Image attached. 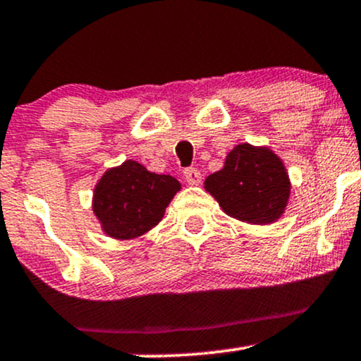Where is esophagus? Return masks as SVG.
I'll return each instance as SVG.
<instances>
[{
  "instance_id": "esophagus-1",
  "label": "esophagus",
  "mask_w": 361,
  "mask_h": 361,
  "mask_svg": "<svg viewBox=\"0 0 361 361\" xmlns=\"http://www.w3.org/2000/svg\"><path fill=\"white\" fill-rule=\"evenodd\" d=\"M184 179L188 184L191 185H197L201 182V172L195 166H189V169L184 170Z\"/></svg>"
}]
</instances>
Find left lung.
Returning <instances> with one entry per match:
<instances>
[{
  "label": "left lung",
  "instance_id": "obj_1",
  "mask_svg": "<svg viewBox=\"0 0 361 361\" xmlns=\"http://www.w3.org/2000/svg\"><path fill=\"white\" fill-rule=\"evenodd\" d=\"M204 189L228 216L265 226L284 213L290 182L284 164L272 149L244 142L227 154L222 170L207 177Z\"/></svg>",
  "mask_w": 361,
  "mask_h": 361
}]
</instances>
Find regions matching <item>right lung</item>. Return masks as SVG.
I'll return each mask as SVG.
<instances>
[{
    "label": "right lung",
    "mask_w": 361,
    "mask_h": 361,
    "mask_svg": "<svg viewBox=\"0 0 361 361\" xmlns=\"http://www.w3.org/2000/svg\"><path fill=\"white\" fill-rule=\"evenodd\" d=\"M180 191L172 176L146 170L134 160L106 170L94 188L92 212L103 232L114 239H134L164 219L165 208Z\"/></svg>",
    "instance_id": "1"
}]
</instances>
